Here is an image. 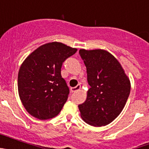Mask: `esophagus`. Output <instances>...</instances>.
Listing matches in <instances>:
<instances>
[{
    "label": "esophagus",
    "instance_id": "34e87169",
    "mask_svg": "<svg viewBox=\"0 0 149 149\" xmlns=\"http://www.w3.org/2000/svg\"><path fill=\"white\" fill-rule=\"evenodd\" d=\"M81 84H77V86H74V87H72L71 88V92L72 93H76V92H77V91L79 90V89H81Z\"/></svg>",
    "mask_w": 149,
    "mask_h": 149
}]
</instances>
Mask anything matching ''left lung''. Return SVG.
Instances as JSON below:
<instances>
[{"instance_id": "1", "label": "left lung", "mask_w": 149, "mask_h": 149, "mask_svg": "<svg viewBox=\"0 0 149 149\" xmlns=\"http://www.w3.org/2000/svg\"><path fill=\"white\" fill-rule=\"evenodd\" d=\"M90 86L84 103L78 105L84 122L101 127L110 124L123 110L131 91L130 80L119 61L101 49H81Z\"/></svg>"}]
</instances>
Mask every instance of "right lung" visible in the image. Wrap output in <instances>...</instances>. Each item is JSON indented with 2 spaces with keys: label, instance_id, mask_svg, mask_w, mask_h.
<instances>
[{
  "label": "right lung",
  "instance_id": "1",
  "mask_svg": "<svg viewBox=\"0 0 149 149\" xmlns=\"http://www.w3.org/2000/svg\"><path fill=\"white\" fill-rule=\"evenodd\" d=\"M77 51L54 42L39 47L23 62L18 75V94L30 115L45 120L60 113L69 94L61 67Z\"/></svg>",
  "mask_w": 149,
  "mask_h": 149
}]
</instances>
